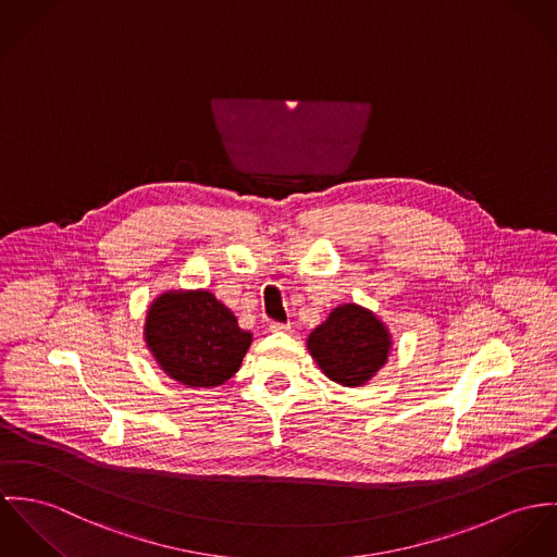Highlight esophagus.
Wrapping results in <instances>:
<instances>
[{
	"label": "esophagus",
	"instance_id": "esophagus-1",
	"mask_svg": "<svg viewBox=\"0 0 557 557\" xmlns=\"http://www.w3.org/2000/svg\"><path fill=\"white\" fill-rule=\"evenodd\" d=\"M269 331L271 333H290V324H286V322H271Z\"/></svg>",
	"mask_w": 557,
	"mask_h": 557
}]
</instances>
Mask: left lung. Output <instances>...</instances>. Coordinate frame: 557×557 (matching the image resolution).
Listing matches in <instances>:
<instances>
[{
	"instance_id": "obj_1",
	"label": "left lung",
	"mask_w": 557,
	"mask_h": 557,
	"mask_svg": "<svg viewBox=\"0 0 557 557\" xmlns=\"http://www.w3.org/2000/svg\"><path fill=\"white\" fill-rule=\"evenodd\" d=\"M391 346L384 322L357 304L333 309L308 337L311 359L342 386H361L371 380L386 363Z\"/></svg>"
}]
</instances>
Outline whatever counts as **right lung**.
Here are the masks:
<instances>
[{"mask_svg": "<svg viewBox=\"0 0 557 557\" xmlns=\"http://www.w3.org/2000/svg\"><path fill=\"white\" fill-rule=\"evenodd\" d=\"M145 342L169 377L211 388L242 368L251 333L209 290H169L147 309Z\"/></svg>", "mask_w": 557, "mask_h": 557, "instance_id": "1", "label": "right lung"}]
</instances>
